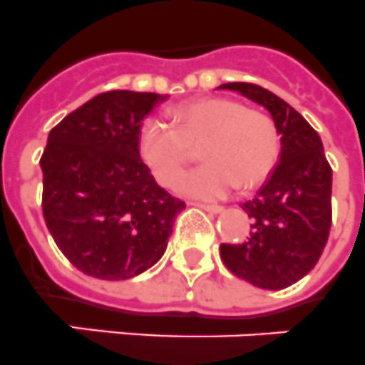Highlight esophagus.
Segmentation results:
<instances>
[{
    "mask_svg": "<svg viewBox=\"0 0 365 365\" xmlns=\"http://www.w3.org/2000/svg\"><path fill=\"white\" fill-rule=\"evenodd\" d=\"M195 206L207 211V213H220L222 211V206H211V204H202V202H195Z\"/></svg>",
    "mask_w": 365,
    "mask_h": 365,
    "instance_id": "34e87169",
    "label": "esophagus"
}]
</instances>
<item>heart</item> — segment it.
<instances>
[{
  "mask_svg": "<svg viewBox=\"0 0 365 365\" xmlns=\"http://www.w3.org/2000/svg\"><path fill=\"white\" fill-rule=\"evenodd\" d=\"M200 146L206 161L176 182L187 197H226L237 185L256 187L271 174L280 155V131L272 116L228 98H206L180 106L170 122L146 118L139 131V154L161 185L180 176L189 146Z\"/></svg>",
  "mask_w": 365,
  "mask_h": 365,
  "instance_id": "1",
  "label": "heart"
}]
</instances>
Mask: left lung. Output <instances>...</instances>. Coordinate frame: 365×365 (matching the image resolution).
Listing matches in <instances>:
<instances>
[{"instance_id":"1","label":"left lung","mask_w":365,"mask_h":365,"mask_svg":"<svg viewBox=\"0 0 365 365\" xmlns=\"http://www.w3.org/2000/svg\"><path fill=\"white\" fill-rule=\"evenodd\" d=\"M263 107L280 131V159L243 210L249 237L220 245V258L235 277L262 289H284L306 277L323 254L332 222V168L317 131L287 102L252 83H225Z\"/></svg>"}]
</instances>
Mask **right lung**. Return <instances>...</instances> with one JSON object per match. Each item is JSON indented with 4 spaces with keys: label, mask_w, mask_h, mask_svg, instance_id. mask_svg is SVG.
Returning <instances> with one entry per match:
<instances>
[{
    "label": "right lung",
    "mask_w": 365,
    "mask_h": 365,
    "mask_svg": "<svg viewBox=\"0 0 365 365\" xmlns=\"http://www.w3.org/2000/svg\"><path fill=\"white\" fill-rule=\"evenodd\" d=\"M168 94L111 91L66 115L41 158L42 211L61 252L100 280H128L167 250L185 204L140 161L139 131Z\"/></svg>",
    "instance_id": "right-lung-1"
}]
</instances>
